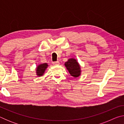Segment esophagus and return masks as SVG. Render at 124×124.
<instances>
[{"label": "esophagus", "instance_id": "esophagus-1", "mask_svg": "<svg viewBox=\"0 0 124 124\" xmlns=\"http://www.w3.org/2000/svg\"><path fill=\"white\" fill-rule=\"evenodd\" d=\"M52 64H53V65H54V66H56V65L59 64L60 63H59V62H58V61H57V62H52Z\"/></svg>", "mask_w": 124, "mask_h": 124}]
</instances>
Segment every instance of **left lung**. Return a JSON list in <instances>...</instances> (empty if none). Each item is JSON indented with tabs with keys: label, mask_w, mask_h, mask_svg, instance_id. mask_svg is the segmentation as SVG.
Returning a JSON list of instances; mask_svg holds the SVG:
<instances>
[{
	"label": "left lung",
	"mask_w": 124,
	"mask_h": 124,
	"mask_svg": "<svg viewBox=\"0 0 124 124\" xmlns=\"http://www.w3.org/2000/svg\"><path fill=\"white\" fill-rule=\"evenodd\" d=\"M64 66L72 77L77 78L80 75L81 72L80 65L74 58L68 59L66 62H65Z\"/></svg>",
	"instance_id": "8db88e82"
}]
</instances>
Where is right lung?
Segmentation results:
<instances>
[{
    "instance_id": "right-lung-1",
    "label": "right lung",
    "mask_w": 124,
    "mask_h": 124,
    "mask_svg": "<svg viewBox=\"0 0 124 124\" xmlns=\"http://www.w3.org/2000/svg\"><path fill=\"white\" fill-rule=\"evenodd\" d=\"M47 67V63H41L39 64L36 68V74L37 76L39 77L43 76Z\"/></svg>"
}]
</instances>
